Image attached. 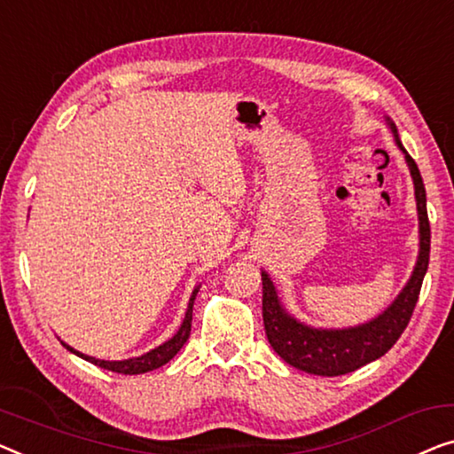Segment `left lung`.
Returning a JSON list of instances; mask_svg holds the SVG:
<instances>
[{
	"instance_id": "1",
	"label": "left lung",
	"mask_w": 454,
	"mask_h": 454,
	"mask_svg": "<svg viewBox=\"0 0 454 454\" xmlns=\"http://www.w3.org/2000/svg\"><path fill=\"white\" fill-rule=\"evenodd\" d=\"M394 132L397 134L395 126ZM397 145L403 151L402 142ZM405 153V151H403ZM410 173L414 177L418 218H420V256H418L416 269L411 273L408 286L397 295V300L385 309V312L371 320L369 324L347 330H316L303 326L294 320L277 300L273 281L262 270V322L265 333L283 361L292 367L306 371L312 375H347L358 367L367 364L375 358L383 356L397 342V338L408 326L411 314H414L418 295H420L422 281L430 261V222L428 209H426V189L416 160L405 153Z\"/></svg>"
}]
</instances>
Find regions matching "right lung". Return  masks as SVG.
Instances as JSON below:
<instances>
[{"instance_id":"obj_1","label":"right lung","mask_w":454,"mask_h":454,"mask_svg":"<svg viewBox=\"0 0 454 454\" xmlns=\"http://www.w3.org/2000/svg\"><path fill=\"white\" fill-rule=\"evenodd\" d=\"M195 294H198V289H195L192 300H189V306H187V314H185V320L181 324L179 333L175 334L171 340H167L165 344H160L151 353L137 356V358H128V361H99V358H93V356H87V355H81L77 350H73L71 347H65L71 350V353H75L77 356L85 358V361H90L93 364H98L101 369H107V371H114V373H120V375H140V373H146V371H153V369H159L162 364L171 361V358L179 353L181 347L187 342L189 333H192V317H193V300H195Z\"/></svg>"}]
</instances>
